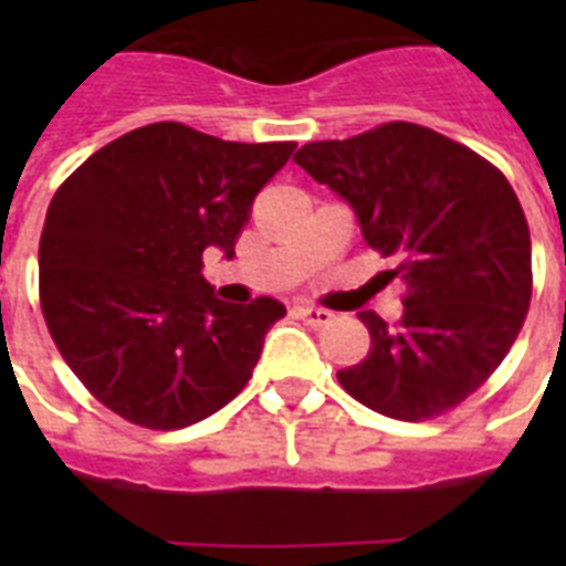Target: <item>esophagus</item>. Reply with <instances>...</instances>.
I'll return each mask as SVG.
<instances>
[{"mask_svg":"<svg viewBox=\"0 0 566 566\" xmlns=\"http://www.w3.org/2000/svg\"><path fill=\"white\" fill-rule=\"evenodd\" d=\"M293 314L300 319H305L308 326H326V323H332V314L323 308H314V305H296Z\"/></svg>","mask_w":566,"mask_h":566,"instance_id":"1","label":"esophagus"}]
</instances>
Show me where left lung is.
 <instances>
[{"instance_id":"obj_1","label":"left lung","mask_w":566,"mask_h":566,"mask_svg":"<svg viewBox=\"0 0 566 566\" xmlns=\"http://www.w3.org/2000/svg\"><path fill=\"white\" fill-rule=\"evenodd\" d=\"M293 161L355 208L364 240L405 282L394 326L364 311L370 353L337 373L346 394L394 420L452 411L493 376L532 302V238L491 161L417 123L305 144Z\"/></svg>"}]
</instances>
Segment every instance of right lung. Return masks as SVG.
Instances as JSON below:
<instances>
[{"instance_id": "right-lung-1", "label": "right lung", "mask_w": 566, "mask_h": 566, "mask_svg": "<svg viewBox=\"0 0 566 566\" xmlns=\"http://www.w3.org/2000/svg\"><path fill=\"white\" fill-rule=\"evenodd\" d=\"M293 149L153 123L102 146L55 190L40 308L70 370L123 420L185 429L247 387L284 305L220 302L202 252L234 255L258 190Z\"/></svg>"}]
</instances>
